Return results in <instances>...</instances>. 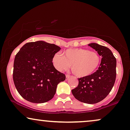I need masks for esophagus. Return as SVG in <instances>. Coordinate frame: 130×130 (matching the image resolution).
<instances>
[{"instance_id": "34e87169", "label": "esophagus", "mask_w": 130, "mask_h": 130, "mask_svg": "<svg viewBox=\"0 0 130 130\" xmlns=\"http://www.w3.org/2000/svg\"><path fill=\"white\" fill-rule=\"evenodd\" d=\"M70 77V75H69V74H67V75H66V80L69 79V77Z\"/></svg>"}]
</instances>
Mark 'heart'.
Listing matches in <instances>:
<instances>
[{
    "label": "heart",
    "instance_id": "obj_1",
    "mask_svg": "<svg viewBox=\"0 0 130 130\" xmlns=\"http://www.w3.org/2000/svg\"><path fill=\"white\" fill-rule=\"evenodd\" d=\"M97 52L87 49L75 48L66 51L63 55L57 53L53 58L55 68L59 71L67 70L72 66V71L77 77H85L95 71L100 63Z\"/></svg>",
    "mask_w": 130,
    "mask_h": 130
}]
</instances>
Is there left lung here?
I'll return each mask as SVG.
<instances>
[{"label":"left lung","mask_w":130,"mask_h":130,"mask_svg":"<svg viewBox=\"0 0 130 130\" xmlns=\"http://www.w3.org/2000/svg\"><path fill=\"white\" fill-rule=\"evenodd\" d=\"M88 46L102 57L100 66L91 75L78 78V85L72 92L80 102L95 104L105 99L113 87L117 76V60L107 47L95 43H90Z\"/></svg>","instance_id":"1"}]
</instances>
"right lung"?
<instances>
[{
    "instance_id": "right-lung-1",
    "label": "right lung",
    "mask_w": 130,
    "mask_h": 130,
    "mask_svg": "<svg viewBox=\"0 0 130 130\" xmlns=\"http://www.w3.org/2000/svg\"><path fill=\"white\" fill-rule=\"evenodd\" d=\"M61 48L37 41L25 44L14 59L13 80L23 98L34 103L51 100L57 85L66 79V76L54 66L53 58Z\"/></svg>"
}]
</instances>
